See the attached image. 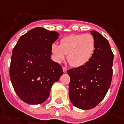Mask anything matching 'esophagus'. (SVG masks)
Masks as SVG:
<instances>
[{
  "mask_svg": "<svg viewBox=\"0 0 124 124\" xmlns=\"http://www.w3.org/2000/svg\"><path fill=\"white\" fill-rule=\"evenodd\" d=\"M62 70H63V71H64V73H66L67 71H68V69H67L66 67H63V68H62Z\"/></svg>",
  "mask_w": 124,
  "mask_h": 124,
  "instance_id": "1",
  "label": "esophagus"
}]
</instances>
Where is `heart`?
Segmentation results:
<instances>
[{"label":"heart","mask_w":124,"mask_h":124,"mask_svg":"<svg viewBox=\"0 0 124 124\" xmlns=\"http://www.w3.org/2000/svg\"><path fill=\"white\" fill-rule=\"evenodd\" d=\"M95 49V38L91 34H71L63 37L60 45L54 43L50 48L56 62H61L66 54L68 62L74 68L86 64L92 58Z\"/></svg>","instance_id":"obj_1"}]
</instances>
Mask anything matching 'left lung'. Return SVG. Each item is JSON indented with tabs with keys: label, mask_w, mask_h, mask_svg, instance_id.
<instances>
[{
	"label": "left lung",
	"mask_w": 124,
	"mask_h": 124,
	"mask_svg": "<svg viewBox=\"0 0 124 124\" xmlns=\"http://www.w3.org/2000/svg\"><path fill=\"white\" fill-rule=\"evenodd\" d=\"M90 32L95 40L92 58L84 66L68 71L70 99L74 106L83 110L93 108L100 103L112 78L114 54L108 41L99 33Z\"/></svg>",
	"instance_id": "obj_1"
}]
</instances>
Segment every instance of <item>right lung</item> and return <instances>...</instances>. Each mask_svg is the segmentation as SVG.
<instances>
[{
  "mask_svg": "<svg viewBox=\"0 0 124 124\" xmlns=\"http://www.w3.org/2000/svg\"><path fill=\"white\" fill-rule=\"evenodd\" d=\"M58 36L57 32L35 27L20 37L13 48L10 78L16 94L27 104L45 101L63 74L62 66L50 58L51 45Z\"/></svg>",
  "mask_w": 124,
  "mask_h": 124,
  "instance_id": "add662e5",
  "label": "right lung"
}]
</instances>
